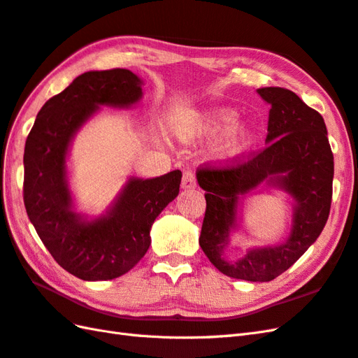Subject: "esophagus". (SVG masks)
Returning <instances> with one entry per match:
<instances>
[{
    "label": "esophagus",
    "mask_w": 358,
    "mask_h": 358,
    "mask_svg": "<svg viewBox=\"0 0 358 358\" xmlns=\"http://www.w3.org/2000/svg\"><path fill=\"white\" fill-rule=\"evenodd\" d=\"M196 188V176L191 170H187L182 176V189H193Z\"/></svg>",
    "instance_id": "1"
}]
</instances>
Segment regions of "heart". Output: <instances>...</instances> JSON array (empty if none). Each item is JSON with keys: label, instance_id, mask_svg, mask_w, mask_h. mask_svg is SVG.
Wrapping results in <instances>:
<instances>
[{"label": "heart", "instance_id": "heart-1", "mask_svg": "<svg viewBox=\"0 0 358 358\" xmlns=\"http://www.w3.org/2000/svg\"><path fill=\"white\" fill-rule=\"evenodd\" d=\"M237 113L229 108H211L194 112L179 124V134L185 138L214 136L222 134L213 147L217 162H231L248 152L254 141V129L248 121H235Z\"/></svg>", "mask_w": 358, "mask_h": 358}]
</instances>
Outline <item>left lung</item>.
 Masks as SVG:
<instances>
[{"instance_id": "left-lung-1", "label": "left lung", "mask_w": 358, "mask_h": 358, "mask_svg": "<svg viewBox=\"0 0 358 358\" xmlns=\"http://www.w3.org/2000/svg\"><path fill=\"white\" fill-rule=\"evenodd\" d=\"M257 92L270 104L267 147L248 162L197 170L199 185L206 191L199 245L222 273L267 282L293 266L324 231L333 197L334 156L317 110L289 90L270 86ZM259 185L278 187L292 197L289 237L278 245L251 248L243 257L228 260L239 200Z\"/></svg>"}]
</instances>
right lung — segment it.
I'll use <instances>...</instances> for the list:
<instances>
[{"instance_id": "right-lung-1", "label": "right lung", "mask_w": 358, "mask_h": 358, "mask_svg": "<svg viewBox=\"0 0 358 358\" xmlns=\"http://www.w3.org/2000/svg\"><path fill=\"white\" fill-rule=\"evenodd\" d=\"M143 97V80L129 69L88 71L76 77L39 110L24 149V205L48 252L83 281L127 273L150 246V229L179 194L182 173L130 176L101 215L76 211L68 176L73 139L100 106L130 108Z\"/></svg>"}]
</instances>
